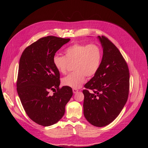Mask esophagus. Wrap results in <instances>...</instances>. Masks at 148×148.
Masks as SVG:
<instances>
[{"label":"esophagus","instance_id":"esophagus-1","mask_svg":"<svg viewBox=\"0 0 148 148\" xmlns=\"http://www.w3.org/2000/svg\"><path fill=\"white\" fill-rule=\"evenodd\" d=\"M78 91V89H77V88H73V93H77V92Z\"/></svg>","mask_w":148,"mask_h":148}]
</instances>
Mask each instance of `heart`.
Wrapping results in <instances>:
<instances>
[{"label": "heart", "mask_w": 148, "mask_h": 148, "mask_svg": "<svg viewBox=\"0 0 148 148\" xmlns=\"http://www.w3.org/2000/svg\"><path fill=\"white\" fill-rule=\"evenodd\" d=\"M64 54L65 56L54 55L53 64L61 74H66L70 64H73L74 71L63 78L61 81L64 86L75 88L82 85L86 76L90 77L97 73L102 57L101 47L94 43H74L65 50Z\"/></svg>", "instance_id": "heart-1"}]
</instances>
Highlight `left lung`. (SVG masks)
<instances>
[{"instance_id":"left-lung-1","label":"left lung","mask_w":148,"mask_h":148,"mask_svg":"<svg viewBox=\"0 0 148 148\" xmlns=\"http://www.w3.org/2000/svg\"><path fill=\"white\" fill-rule=\"evenodd\" d=\"M98 38L103 56L97 73L84 86L83 108L86 119L95 126L102 127L119 115L127 101L130 72L127 63L112 42L103 36Z\"/></svg>"}]
</instances>
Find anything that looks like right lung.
<instances>
[{
	"instance_id": "right-lung-1",
	"label": "right lung",
	"mask_w": 148,
	"mask_h": 148,
	"mask_svg": "<svg viewBox=\"0 0 148 148\" xmlns=\"http://www.w3.org/2000/svg\"><path fill=\"white\" fill-rule=\"evenodd\" d=\"M70 40L53 36L42 37L27 47L20 58L17 91L28 116L41 126L60 121L73 95L71 87L60 88V73L53 61L56 53ZM50 90L54 92L52 96Z\"/></svg>"
}]
</instances>
